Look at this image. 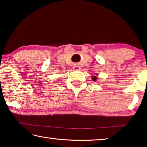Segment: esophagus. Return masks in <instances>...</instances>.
<instances>
[{
  "mask_svg": "<svg viewBox=\"0 0 147 147\" xmlns=\"http://www.w3.org/2000/svg\"><path fill=\"white\" fill-rule=\"evenodd\" d=\"M73 69H74V70H76V71H78V70H80V67L79 66H77V65H75V66H74V67H73Z\"/></svg>",
  "mask_w": 147,
  "mask_h": 147,
  "instance_id": "esophagus-1",
  "label": "esophagus"
}]
</instances>
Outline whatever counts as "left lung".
Instances as JSON below:
<instances>
[{"mask_svg": "<svg viewBox=\"0 0 147 147\" xmlns=\"http://www.w3.org/2000/svg\"><path fill=\"white\" fill-rule=\"evenodd\" d=\"M91 78H92V80H93V81H96V79H97V77H96V76H91Z\"/></svg>", "mask_w": 147, "mask_h": 147, "instance_id": "8db88e82", "label": "left lung"}]
</instances>
